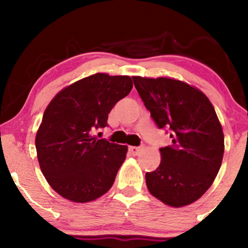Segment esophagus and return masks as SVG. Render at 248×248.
<instances>
[{
    "mask_svg": "<svg viewBox=\"0 0 248 248\" xmlns=\"http://www.w3.org/2000/svg\"><path fill=\"white\" fill-rule=\"evenodd\" d=\"M128 150H129L130 154H133V155H139L140 152L142 150V147H135V146H130L128 148Z\"/></svg>",
    "mask_w": 248,
    "mask_h": 248,
    "instance_id": "1",
    "label": "esophagus"
}]
</instances>
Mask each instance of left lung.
Masks as SVG:
<instances>
[{"mask_svg":"<svg viewBox=\"0 0 248 248\" xmlns=\"http://www.w3.org/2000/svg\"><path fill=\"white\" fill-rule=\"evenodd\" d=\"M144 106L171 146L160 148L161 163L146 173L149 192L170 206L189 205L211 186L224 155V134L203 92L170 78L133 77Z\"/></svg>","mask_w":248,"mask_h":248,"instance_id":"8db88e82","label":"left lung"}]
</instances>
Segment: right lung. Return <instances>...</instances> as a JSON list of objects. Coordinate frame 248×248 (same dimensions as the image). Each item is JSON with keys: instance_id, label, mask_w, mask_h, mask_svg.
<instances>
[{"instance_id": "add662e5", "label": "right lung", "mask_w": 248, "mask_h": 248, "mask_svg": "<svg viewBox=\"0 0 248 248\" xmlns=\"http://www.w3.org/2000/svg\"><path fill=\"white\" fill-rule=\"evenodd\" d=\"M132 88L130 77L96 73L64 88L46 107L36 135L37 157L62 197L87 203L112 187L127 146L99 140L93 132L108 126V113Z\"/></svg>"}]
</instances>
